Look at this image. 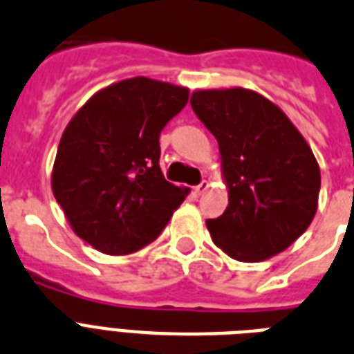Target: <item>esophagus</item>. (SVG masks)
I'll return each mask as SVG.
<instances>
[{
  "instance_id": "1",
  "label": "esophagus",
  "mask_w": 354,
  "mask_h": 354,
  "mask_svg": "<svg viewBox=\"0 0 354 354\" xmlns=\"http://www.w3.org/2000/svg\"><path fill=\"white\" fill-rule=\"evenodd\" d=\"M208 186H210V183H208L207 179H203L201 183H199V185H197L196 188H194V192H196L197 196H201V194H205V192L208 190Z\"/></svg>"
}]
</instances>
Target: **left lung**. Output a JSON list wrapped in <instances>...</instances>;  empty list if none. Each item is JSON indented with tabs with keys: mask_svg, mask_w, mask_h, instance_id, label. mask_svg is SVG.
<instances>
[{
	"mask_svg": "<svg viewBox=\"0 0 354 354\" xmlns=\"http://www.w3.org/2000/svg\"><path fill=\"white\" fill-rule=\"evenodd\" d=\"M192 109L220 146L225 212L207 220L231 259L262 262L290 248L314 220L319 166L284 112L253 90H196Z\"/></svg>",
	"mask_w": 354,
	"mask_h": 354,
	"instance_id": "obj_1",
	"label": "left lung"
}]
</instances>
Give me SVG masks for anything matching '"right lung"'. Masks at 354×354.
Segmentation results:
<instances>
[{"mask_svg": "<svg viewBox=\"0 0 354 354\" xmlns=\"http://www.w3.org/2000/svg\"><path fill=\"white\" fill-rule=\"evenodd\" d=\"M190 90L149 77L95 92L66 125L51 190L73 232L105 254L146 248L190 194L164 179L160 131Z\"/></svg>", "mask_w": 354, "mask_h": 354, "instance_id": "1", "label": "right lung"}]
</instances>
